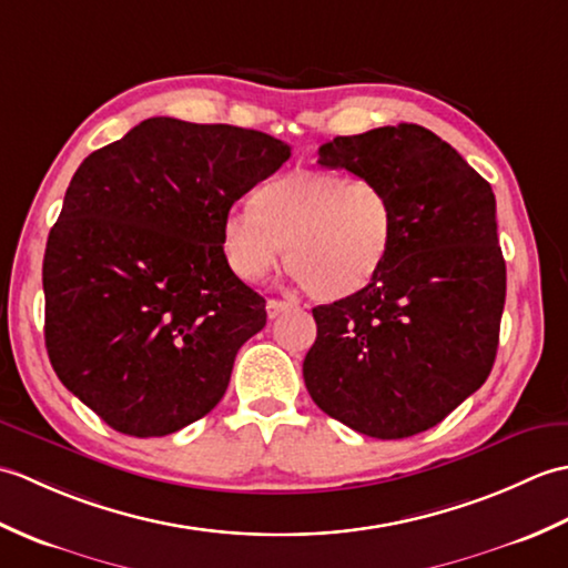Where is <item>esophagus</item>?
<instances>
[{
    "label": "esophagus",
    "instance_id": "esophagus-1",
    "mask_svg": "<svg viewBox=\"0 0 568 568\" xmlns=\"http://www.w3.org/2000/svg\"><path fill=\"white\" fill-rule=\"evenodd\" d=\"M265 310H268V317L273 320L277 315H283V312L295 310V305L287 303V300H268V305H265Z\"/></svg>",
    "mask_w": 568,
    "mask_h": 568
}]
</instances>
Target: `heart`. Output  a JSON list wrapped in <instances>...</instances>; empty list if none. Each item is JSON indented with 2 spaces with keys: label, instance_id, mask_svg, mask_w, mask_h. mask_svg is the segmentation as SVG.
<instances>
[{
  "label": "heart",
  "instance_id": "b5f03b06",
  "mask_svg": "<svg viewBox=\"0 0 568 568\" xmlns=\"http://www.w3.org/2000/svg\"><path fill=\"white\" fill-rule=\"evenodd\" d=\"M224 253L244 281L285 265L320 303L366 293L388 263L393 202L378 183L322 168H293L253 192L251 210H229Z\"/></svg>",
  "mask_w": 568,
  "mask_h": 568
}]
</instances>
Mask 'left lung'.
Listing matches in <instances>:
<instances>
[{"label":"left lung","instance_id":"1","mask_svg":"<svg viewBox=\"0 0 568 568\" xmlns=\"http://www.w3.org/2000/svg\"><path fill=\"white\" fill-rule=\"evenodd\" d=\"M320 163L388 192L395 236L366 293L312 310L305 385L322 413L366 437H413L476 393L496 361L505 305L496 195L417 124L336 136L320 146Z\"/></svg>","mask_w":568,"mask_h":568}]
</instances>
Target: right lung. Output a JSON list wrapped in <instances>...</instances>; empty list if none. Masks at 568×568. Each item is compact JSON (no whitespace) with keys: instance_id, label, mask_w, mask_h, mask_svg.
Instances as JSON below:
<instances>
[{"instance_id":"obj_1","label":"right lung","mask_w":568,"mask_h":568,"mask_svg":"<svg viewBox=\"0 0 568 568\" xmlns=\"http://www.w3.org/2000/svg\"><path fill=\"white\" fill-rule=\"evenodd\" d=\"M291 146L263 131L153 116L90 153L43 256L55 376L129 437H165L222 400L265 300L224 256L232 204Z\"/></svg>"}]
</instances>
